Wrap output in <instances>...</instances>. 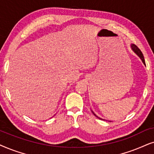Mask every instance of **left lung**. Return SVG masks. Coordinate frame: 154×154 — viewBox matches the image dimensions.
Instances as JSON below:
<instances>
[{
    "instance_id": "8db88e82",
    "label": "left lung",
    "mask_w": 154,
    "mask_h": 154,
    "mask_svg": "<svg viewBox=\"0 0 154 154\" xmlns=\"http://www.w3.org/2000/svg\"><path fill=\"white\" fill-rule=\"evenodd\" d=\"M131 47H132V51H134V52L135 53H136V54L139 57V58H140V59L141 60V61H142V62H143V63H144V64L145 65H146V63H145V60H144V56H143V53H141V51H140V49H139V48H138V47H137V46H136V45H134V44H132V45H131ZM92 112H93V114L96 117V118L101 119V120H103V119H101V118H100L99 117H98L95 113H94V112L93 111H92Z\"/></svg>"
}]
</instances>
